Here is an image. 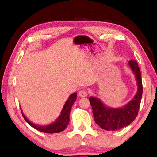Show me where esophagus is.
Masks as SVG:
<instances>
[{
	"label": "esophagus",
	"mask_w": 157,
	"mask_h": 157,
	"mask_svg": "<svg viewBox=\"0 0 157 157\" xmlns=\"http://www.w3.org/2000/svg\"><path fill=\"white\" fill-rule=\"evenodd\" d=\"M87 91H85V90H81V91H79L78 93V96H80V97H86V96H87Z\"/></svg>",
	"instance_id": "1"
}]
</instances>
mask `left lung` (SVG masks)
<instances>
[{
    "label": "left lung",
    "mask_w": 157,
    "mask_h": 157,
    "mask_svg": "<svg viewBox=\"0 0 157 157\" xmlns=\"http://www.w3.org/2000/svg\"><path fill=\"white\" fill-rule=\"evenodd\" d=\"M128 65L135 75L138 89L134 98L127 104L120 108H111L105 106L99 98H89L95 122L104 130L116 131L128 126L138 114L143 91L140 69L134 60L128 61Z\"/></svg>",
    "instance_id": "8db88e82"
}]
</instances>
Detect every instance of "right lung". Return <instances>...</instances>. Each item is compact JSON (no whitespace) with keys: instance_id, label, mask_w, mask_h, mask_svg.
Returning a JSON list of instances; mask_svg holds the SVG:
<instances>
[{"instance_id":"obj_1","label":"right lung","mask_w":157,"mask_h":157,"mask_svg":"<svg viewBox=\"0 0 157 157\" xmlns=\"http://www.w3.org/2000/svg\"><path fill=\"white\" fill-rule=\"evenodd\" d=\"M77 94L74 93L71 95H70L69 97L66 101L65 104H64L63 108L62 109L61 114L58 119L56 120V121L53 123L49 124L47 126H38L36 124H34L29 121L26 117L23 114L22 110V115L24 119L26 121L28 124L32 127L35 128V129L40 131V132L44 133H48V134H53V133H59L63 131L65 128L67 127L68 123H69V115H70V111L71 109V106L74 104L75 101L76 99Z\"/></svg>"}]
</instances>
